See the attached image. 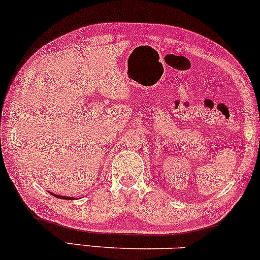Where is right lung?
Returning <instances> with one entry per match:
<instances>
[{
	"label": "right lung",
	"mask_w": 260,
	"mask_h": 260,
	"mask_svg": "<svg viewBox=\"0 0 260 260\" xmlns=\"http://www.w3.org/2000/svg\"><path fill=\"white\" fill-rule=\"evenodd\" d=\"M52 196L54 197H56V198H60V199H74L75 200V198H72V197H63V196H57V194H54V193H51Z\"/></svg>",
	"instance_id": "obj_1"
}]
</instances>
